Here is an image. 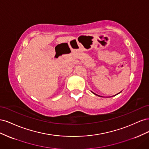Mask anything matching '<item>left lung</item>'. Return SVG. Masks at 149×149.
<instances>
[{
    "mask_svg": "<svg viewBox=\"0 0 149 149\" xmlns=\"http://www.w3.org/2000/svg\"><path fill=\"white\" fill-rule=\"evenodd\" d=\"M91 92H92V91H91ZM92 93H93V94H95V95H96V96H99V95H97V94H95V93H93V92H92ZM121 93V91H120V93H118V94H119V93ZM117 94H116V95H117ZM116 95H114V96H116Z\"/></svg>",
    "mask_w": 149,
    "mask_h": 149,
    "instance_id": "8db88e82",
    "label": "left lung"
}]
</instances>
